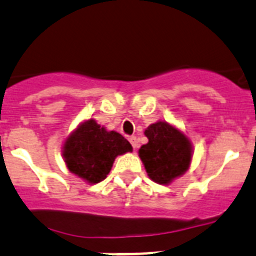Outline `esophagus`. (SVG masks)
Wrapping results in <instances>:
<instances>
[{
    "label": "esophagus",
    "instance_id": "esophagus-1",
    "mask_svg": "<svg viewBox=\"0 0 256 256\" xmlns=\"http://www.w3.org/2000/svg\"><path fill=\"white\" fill-rule=\"evenodd\" d=\"M128 140H130V144H132L133 146V148H137L138 147V140H137V137H136V136H130V138H128Z\"/></svg>",
    "mask_w": 256,
    "mask_h": 256
}]
</instances>
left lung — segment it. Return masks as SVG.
<instances>
[{"label": "left lung", "mask_w": 256, "mask_h": 256, "mask_svg": "<svg viewBox=\"0 0 256 256\" xmlns=\"http://www.w3.org/2000/svg\"><path fill=\"white\" fill-rule=\"evenodd\" d=\"M148 142L138 150L150 179L168 185L184 175L193 158V144L182 130L165 120L151 124L144 130Z\"/></svg>", "instance_id": "obj_1"}]
</instances>
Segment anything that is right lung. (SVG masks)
<instances>
[{
  "mask_svg": "<svg viewBox=\"0 0 256 256\" xmlns=\"http://www.w3.org/2000/svg\"><path fill=\"white\" fill-rule=\"evenodd\" d=\"M132 151V144L123 136L88 119L66 138L62 156L72 174L88 184H98L109 174L116 157Z\"/></svg>",
  "mask_w": 256,
  "mask_h": 256,
  "instance_id": "right-lung-1",
  "label": "right lung"
}]
</instances>
